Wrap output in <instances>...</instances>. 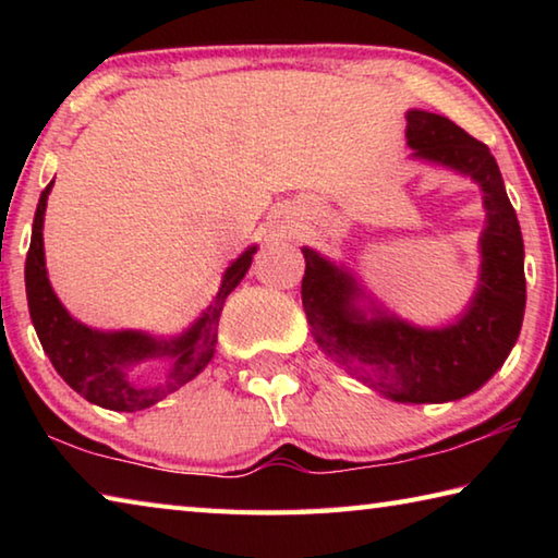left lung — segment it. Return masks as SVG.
Returning <instances> with one entry per match:
<instances>
[{
  "mask_svg": "<svg viewBox=\"0 0 558 558\" xmlns=\"http://www.w3.org/2000/svg\"><path fill=\"white\" fill-rule=\"evenodd\" d=\"M405 135L415 157L460 169L483 186V276L468 313L446 329H418L393 317L364 319L352 302L354 280L310 248H302V307L317 344L354 366L374 389L393 401L442 403L480 389L512 352L526 302L524 243L485 143L423 110L409 112Z\"/></svg>",
  "mask_w": 558,
  "mask_h": 558,
  "instance_id": "8db88e82",
  "label": "left lung"
}]
</instances>
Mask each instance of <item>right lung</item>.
<instances>
[{"label":"right lung","mask_w":558,"mask_h":558,"mask_svg":"<svg viewBox=\"0 0 558 558\" xmlns=\"http://www.w3.org/2000/svg\"><path fill=\"white\" fill-rule=\"evenodd\" d=\"M51 186L53 182L44 189L39 206H36L32 245L29 253H26L24 266L26 300H29L32 323L41 339L44 352L49 354L53 369L63 376V381L73 391H78L86 401L110 411L149 409L153 403L162 401L167 393L192 381L211 362L223 300L239 286L245 270L251 268L256 248L245 251L239 260L231 263V268L226 270L221 280L219 292H216L214 302L199 317V323L189 329L186 335L172 339V342H159V339L143 332H96V329L75 323L65 313L59 298L53 295L49 278H46L41 229ZM157 353H167L175 359V369L170 373L169 380L159 387H137L126 379L124 372L132 361Z\"/></svg>","instance_id":"add662e5"}]
</instances>
